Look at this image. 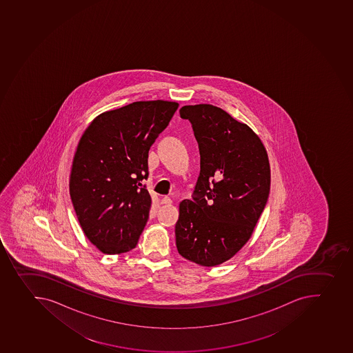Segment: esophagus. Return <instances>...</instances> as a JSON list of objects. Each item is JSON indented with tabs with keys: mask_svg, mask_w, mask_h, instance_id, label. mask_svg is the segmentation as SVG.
<instances>
[{
	"mask_svg": "<svg viewBox=\"0 0 353 353\" xmlns=\"http://www.w3.org/2000/svg\"><path fill=\"white\" fill-rule=\"evenodd\" d=\"M161 203H162L163 205H166V206H170L172 203V199L170 197H163Z\"/></svg>",
	"mask_w": 353,
	"mask_h": 353,
	"instance_id": "34e87169",
	"label": "esophagus"
}]
</instances>
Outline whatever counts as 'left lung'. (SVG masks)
I'll return each mask as SVG.
<instances>
[{
  "label": "left lung",
  "instance_id": "8db88e82",
  "mask_svg": "<svg viewBox=\"0 0 353 353\" xmlns=\"http://www.w3.org/2000/svg\"><path fill=\"white\" fill-rule=\"evenodd\" d=\"M201 152L194 201L179 206V254L201 266L232 258L247 243L270 196V168L264 145L247 124L210 104L185 105Z\"/></svg>",
  "mask_w": 353,
  "mask_h": 353
}]
</instances>
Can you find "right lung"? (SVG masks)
Wrapping results in <instances>:
<instances>
[{
	"label": "right lung",
	"mask_w": 353,
	"mask_h": 353,
	"mask_svg": "<svg viewBox=\"0 0 353 353\" xmlns=\"http://www.w3.org/2000/svg\"><path fill=\"white\" fill-rule=\"evenodd\" d=\"M179 104L134 102L96 117L73 157L70 196L83 233L103 254L134 249L150 216L148 152Z\"/></svg>",
	"instance_id": "add662e5"
}]
</instances>
